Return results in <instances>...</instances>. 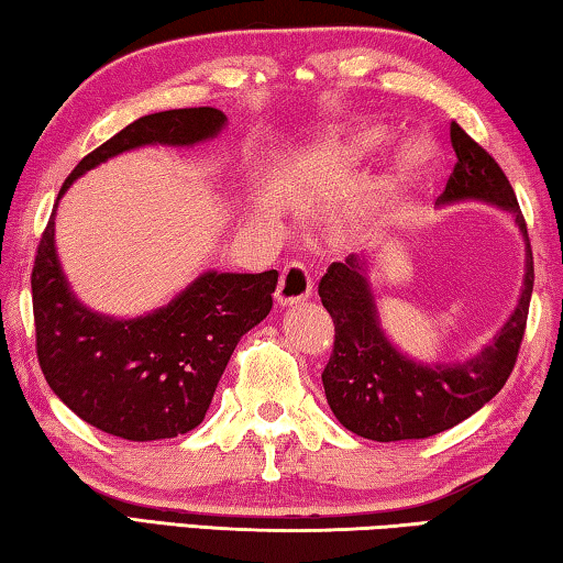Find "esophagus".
I'll return each instance as SVG.
<instances>
[{"label": "esophagus", "instance_id": "34e87169", "mask_svg": "<svg viewBox=\"0 0 563 563\" xmlns=\"http://www.w3.org/2000/svg\"><path fill=\"white\" fill-rule=\"evenodd\" d=\"M310 292H312L310 271L298 261L285 265L283 275H280V285H278V295H275L278 302L280 305H292V302L308 300Z\"/></svg>", "mask_w": 563, "mask_h": 563}]
</instances>
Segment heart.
Returning <instances> with one entry per match:
<instances>
[{"instance_id": "obj_1", "label": "heart", "mask_w": 563, "mask_h": 563, "mask_svg": "<svg viewBox=\"0 0 563 563\" xmlns=\"http://www.w3.org/2000/svg\"><path fill=\"white\" fill-rule=\"evenodd\" d=\"M377 141V136L375 133H362V136L357 139V146H373ZM258 203H261V208H271L273 206V196H271V190L265 188V190H261V198H258Z\"/></svg>"}]
</instances>
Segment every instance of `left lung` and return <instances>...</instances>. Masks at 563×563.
<instances>
[{
	"label": "left lung",
	"instance_id": "1",
	"mask_svg": "<svg viewBox=\"0 0 563 563\" xmlns=\"http://www.w3.org/2000/svg\"><path fill=\"white\" fill-rule=\"evenodd\" d=\"M450 139L456 158L440 203L472 198L514 216L527 241L521 298L507 325L479 355L464 365H422L397 352L379 330L365 261L347 255L345 263H332L318 285L320 300L335 322V342L322 369V387L340 424L365 440H427L472 417L507 385L527 330L533 255L517 194L489 151L476 144L456 121L450 126Z\"/></svg>",
	"mask_w": 563,
	"mask_h": 563
}]
</instances>
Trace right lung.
I'll use <instances>...</instances> for the list:
<instances>
[{"label": "right lung", "instance_id": "obj_1", "mask_svg": "<svg viewBox=\"0 0 563 563\" xmlns=\"http://www.w3.org/2000/svg\"><path fill=\"white\" fill-rule=\"evenodd\" d=\"M218 109H170L131 121L84 156L76 178L123 151L190 146L216 136ZM56 211V208H54ZM54 211L32 268L36 357L54 395L97 430L131 442L186 434L203 422L233 350L273 308L278 271L203 273L146 318L113 320L74 298L54 251Z\"/></svg>", "mask_w": 563, "mask_h": 563}]
</instances>
